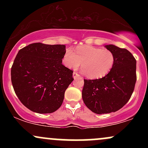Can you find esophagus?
Returning <instances> with one entry per match:
<instances>
[{
  "label": "esophagus",
  "mask_w": 148,
  "mask_h": 148,
  "mask_svg": "<svg viewBox=\"0 0 148 148\" xmlns=\"http://www.w3.org/2000/svg\"><path fill=\"white\" fill-rule=\"evenodd\" d=\"M79 76H80V75H79V74H78V73H76V72L73 73V77H74V79H76V78L79 77Z\"/></svg>",
  "instance_id": "esophagus-1"
}]
</instances>
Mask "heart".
Segmentation results:
<instances>
[{"mask_svg": "<svg viewBox=\"0 0 148 148\" xmlns=\"http://www.w3.org/2000/svg\"><path fill=\"white\" fill-rule=\"evenodd\" d=\"M63 63L66 67L76 69L82 63L83 72L91 79H99L108 74L115 63V56L111 51L92 46H81L75 53L68 49L64 53Z\"/></svg>", "mask_w": 148, "mask_h": 148, "instance_id": "heart-1", "label": "heart"}]
</instances>
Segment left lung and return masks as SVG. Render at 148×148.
Segmentation results:
<instances>
[{"instance_id": "left-lung-1", "label": "left lung", "mask_w": 148, "mask_h": 148, "mask_svg": "<svg viewBox=\"0 0 148 148\" xmlns=\"http://www.w3.org/2000/svg\"><path fill=\"white\" fill-rule=\"evenodd\" d=\"M115 56L108 74L99 79H84L82 97L86 106L97 114L118 111L130 100L136 81V60L126 49L106 45Z\"/></svg>"}]
</instances>
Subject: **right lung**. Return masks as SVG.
<instances>
[{
    "label": "right lung",
    "mask_w": 148,
    "mask_h": 148,
    "mask_svg": "<svg viewBox=\"0 0 148 148\" xmlns=\"http://www.w3.org/2000/svg\"><path fill=\"white\" fill-rule=\"evenodd\" d=\"M65 45L33 43L18 51L11 68L13 88L24 106L38 113H51L62 105L74 80L62 64Z\"/></svg>",
    "instance_id": "1"
}]
</instances>
